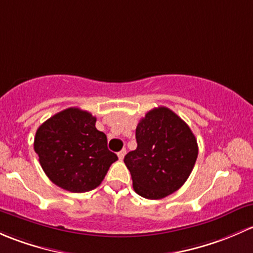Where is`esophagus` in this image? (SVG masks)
I'll return each instance as SVG.
<instances>
[{
    "mask_svg": "<svg viewBox=\"0 0 253 253\" xmlns=\"http://www.w3.org/2000/svg\"><path fill=\"white\" fill-rule=\"evenodd\" d=\"M126 148H123V150H122V151H119V152H118V157H119V160L123 161V158H124V156H126Z\"/></svg>",
    "mask_w": 253,
    "mask_h": 253,
    "instance_id": "1",
    "label": "esophagus"
}]
</instances>
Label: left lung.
Instances as JSON below:
<instances>
[{"label": "left lung", "instance_id": "left-lung-1", "mask_svg": "<svg viewBox=\"0 0 253 253\" xmlns=\"http://www.w3.org/2000/svg\"><path fill=\"white\" fill-rule=\"evenodd\" d=\"M136 150L124 157L135 192L160 200L183 186L199 146L189 126L167 107L151 109L136 126Z\"/></svg>", "mask_w": 253, "mask_h": 253}]
</instances>
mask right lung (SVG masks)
I'll list each match as a JSON object with an SVG mask.
<instances>
[{
	"instance_id": "add662e5",
	"label": "right lung",
	"mask_w": 253,
	"mask_h": 253,
	"mask_svg": "<svg viewBox=\"0 0 253 253\" xmlns=\"http://www.w3.org/2000/svg\"><path fill=\"white\" fill-rule=\"evenodd\" d=\"M96 117L70 107L54 114L36 130L34 150L49 180L70 192H86L102 183L118 160L107 136L95 126Z\"/></svg>"
}]
</instances>
